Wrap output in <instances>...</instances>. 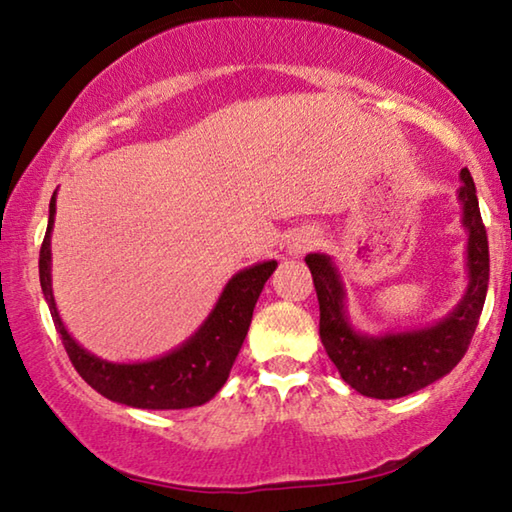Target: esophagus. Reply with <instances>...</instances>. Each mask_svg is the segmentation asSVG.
Instances as JSON below:
<instances>
[{
  "mask_svg": "<svg viewBox=\"0 0 512 512\" xmlns=\"http://www.w3.org/2000/svg\"><path fill=\"white\" fill-rule=\"evenodd\" d=\"M318 235L314 230H309V228H302V230H296L291 235V239H289V244H287V255L289 257H302L305 253H309L311 248H316L318 246Z\"/></svg>",
  "mask_w": 512,
  "mask_h": 512,
  "instance_id": "esophagus-1",
  "label": "esophagus"
}]
</instances>
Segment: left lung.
I'll use <instances>...</instances> for the list:
<instances>
[{
	"label": "left lung",
	"instance_id": "obj_1",
	"mask_svg": "<svg viewBox=\"0 0 512 512\" xmlns=\"http://www.w3.org/2000/svg\"><path fill=\"white\" fill-rule=\"evenodd\" d=\"M461 223L467 232V287L458 305L436 323L404 332L363 334L350 323L339 266L325 253H309L305 262L314 275L320 305V341L339 368L345 384L375 400H397L433 384L463 359L479 325L490 280L488 237L470 171L461 169Z\"/></svg>",
	"mask_w": 512,
	"mask_h": 512
}]
</instances>
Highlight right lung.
<instances>
[{
	"mask_svg": "<svg viewBox=\"0 0 512 512\" xmlns=\"http://www.w3.org/2000/svg\"><path fill=\"white\" fill-rule=\"evenodd\" d=\"M54 219L56 192L51 196L47 235L40 248V287L76 372L103 397L133 409L173 411L210 402L221 391L244 345L259 293L277 266L275 259L241 268L232 275L201 327L178 348L155 359L117 363L101 359L76 343L58 314L54 289H51Z\"/></svg>",
	"mask_w": 512,
	"mask_h": 512,
	"instance_id": "right-lung-1",
	"label": "right lung"
}]
</instances>
